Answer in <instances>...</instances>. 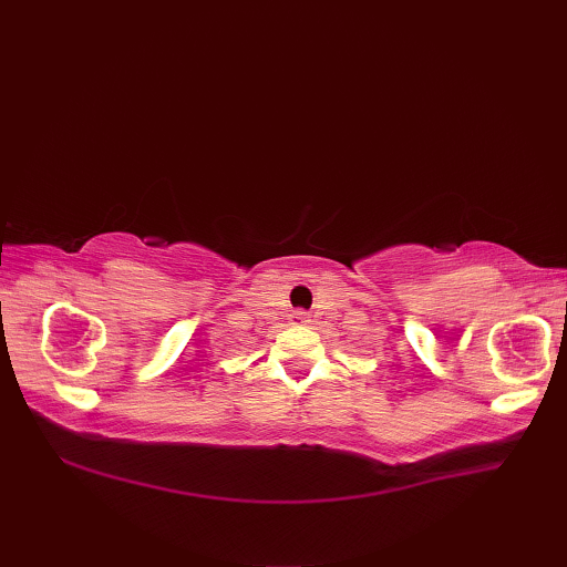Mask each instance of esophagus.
I'll return each instance as SVG.
<instances>
[{
    "label": "esophagus",
    "mask_w": 567,
    "mask_h": 567,
    "mask_svg": "<svg viewBox=\"0 0 567 567\" xmlns=\"http://www.w3.org/2000/svg\"><path fill=\"white\" fill-rule=\"evenodd\" d=\"M292 319H297V321H307V319H309V315H307L305 309H297L295 315H292Z\"/></svg>",
    "instance_id": "34e87169"
}]
</instances>
